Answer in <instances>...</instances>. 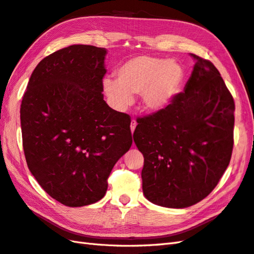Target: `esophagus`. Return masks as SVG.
Listing matches in <instances>:
<instances>
[{"instance_id":"34e87169","label":"esophagus","mask_w":254,"mask_h":254,"mask_svg":"<svg viewBox=\"0 0 254 254\" xmlns=\"http://www.w3.org/2000/svg\"><path fill=\"white\" fill-rule=\"evenodd\" d=\"M136 125H137V123H136V121H135V120H132V122H131V131H132V133L135 131Z\"/></svg>"}]
</instances>
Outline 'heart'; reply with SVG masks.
Here are the masks:
<instances>
[{
    "label": "heart",
    "mask_w": 254,
    "mask_h": 254,
    "mask_svg": "<svg viewBox=\"0 0 254 254\" xmlns=\"http://www.w3.org/2000/svg\"><path fill=\"white\" fill-rule=\"evenodd\" d=\"M117 80L106 78L104 92L117 109H126L133 95L141 93L142 106L148 112H159L177 95L185 79L178 63L161 58L138 56L123 63L116 71Z\"/></svg>",
    "instance_id": "1"
}]
</instances>
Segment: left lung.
<instances>
[{
  "label": "left lung",
  "instance_id": "8db88e82",
  "mask_svg": "<svg viewBox=\"0 0 254 254\" xmlns=\"http://www.w3.org/2000/svg\"><path fill=\"white\" fill-rule=\"evenodd\" d=\"M191 56L196 63L184 92L139 118L133 134L144 155L145 196L168 208L205 198L229 166L234 146L233 96L210 61Z\"/></svg>",
  "mask_w": 254,
  "mask_h": 254
}]
</instances>
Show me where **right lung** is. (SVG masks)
Listing matches in <instances>:
<instances>
[{"mask_svg": "<svg viewBox=\"0 0 254 254\" xmlns=\"http://www.w3.org/2000/svg\"><path fill=\"white\" fill-rule=\"evenodd\" d=\"M107 50L71 45L37 64L23 94L22 146L30 172L68 207L104 197L113 167L132 146L131 119L104 101Z\"/></svg>", "mask_w": 254, "mask_h": 254, "instance_id": "1", "label": "right lung"}]
</instances>
